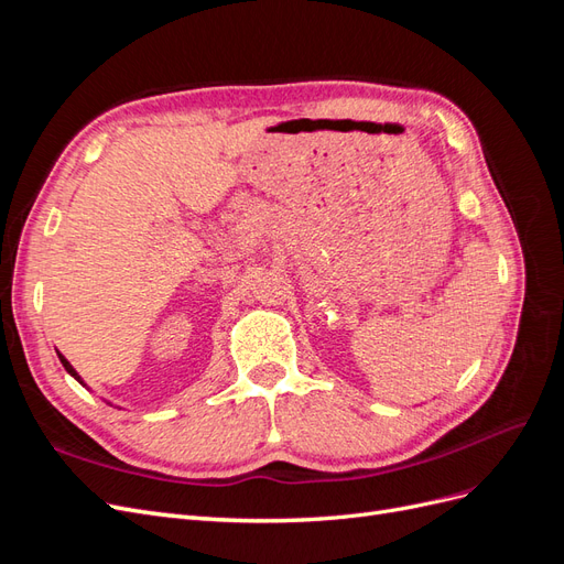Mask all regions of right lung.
Returning a JSON list of instances; mask_svg holds the SVG:
<instances>
[{"instance_id": "obj_1", "label": "right lung", "mask_w": 564, "mask_h": 564, "mask_svg": "<svg viewBox=\"0 0 564 564\" xmlns=\"http://www.w3.org/2000/svg\"><path fill=\"white\" fill-rule=\"evenodd\" d=\"M58 357H61V362H63V367H65V371H67V373H70V377H75V379H77V381H79V373H77V371H75V369H73V365H70V362H67V360H65V357H63V355H58ZM79 383H82V381H79Z\"/></svg>"}]
</instances>
